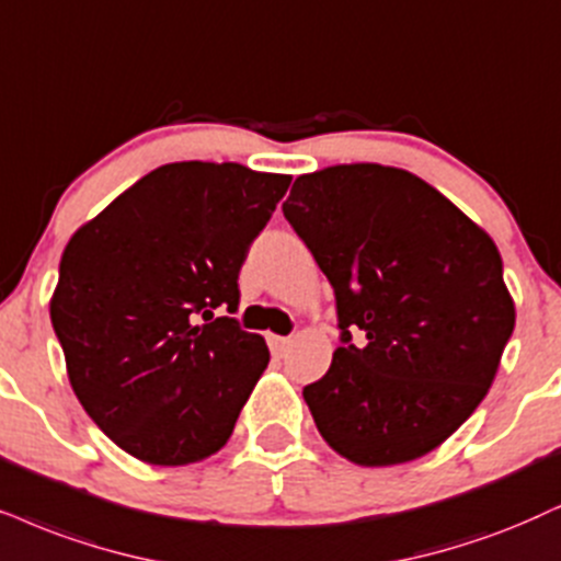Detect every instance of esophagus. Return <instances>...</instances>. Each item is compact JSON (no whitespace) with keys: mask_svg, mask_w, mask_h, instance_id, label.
<instances>
[{"mask_svg":"<svg viewBox=\"0 0 561 561\" xmlns=\"http://www.w3.org/2000/svg\"><path fill=\"white\" fill-rule=\"evenodd\" d=\"M289 344H293V342H289L287 336H276V333H268V350H272L276 357H285Z\"/></svg>","mask_w":561,"mask_h":561,"instance_id":"esophagus-1","label":"esophagus"}]
</instances>
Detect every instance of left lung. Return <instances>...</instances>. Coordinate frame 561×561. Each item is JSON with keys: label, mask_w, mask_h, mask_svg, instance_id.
I'll list each match as a JSON object with an SVG mask.
<instances>
[{"label": "left lung", "mask_w": 561, "mask_h": 561, "mask_svg": "<svg viewBox=\"0 0 561 561\" xmlns=\"http://www.w3.org/2000/svg\"><path fill=\"white\" fill-rule=\"evenodd\" d=\"M282 209L336 295L342 344L302 388L318 432L367 469L427 456L484 401L515 329L497 245L430 183L378 162L305 173Z\"/></svg>", "instance_id": "obj_1"}]
</instances>
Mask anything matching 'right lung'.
<instances>
[{
    "label": "right lung",
    "instance_id": "obj_1",
    "mask_svg": "<svg viewBox=\"0 0 561 561\" xmlns=\"http://www.w3.org/2000/svg\"><path fill=\"white\" fill-rule=\"evenodd\" d=\"M289 181L170 162L69 238L51 323L82 409L129 456L188 466L230 439L268 346L211 310H238L240 266Z\"/></svg>",
    "mask_w": 561,
    "mask_h": 561
}]
</instances>
